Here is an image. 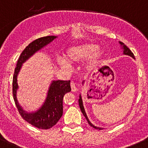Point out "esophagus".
I'll list each match as a JSON object with an SVG mask.
<instances>
[{"label":"esophagus","mask_w":148,"mask_h":148,"mask_svg":"<svg viewBox=\"0 0 148 148\" xmlns=\"http://www.w3.org/2000/svg\"><path fill=\"white\" fill-rule=\"evenodd\" d=\"M71 90H72L73 92H76V91H77V86H76L75 84L74 83H71Z\"/></svg>","instance_id":"esophagus-1"}]
</instances>
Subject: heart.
Masks as SVG:
<instances>
[{"mask_svg":"<svg viewBox=\"0 0 148 148\" xmlns=\"http://www.w3.org/2000/svg\"><path fill=\"white\" fill-rule=\"evenodd\" d=\"M103 55L102 48L92 43H84L73 46L65 52V60L58 59V63L62 68L69 67L68 63H77L89 57V64L90 66L95 65L100 61Z\"/></svg>","mask_w":148,"mask_h":148,"instance_id":"1","label":"heart"}]
</instances>
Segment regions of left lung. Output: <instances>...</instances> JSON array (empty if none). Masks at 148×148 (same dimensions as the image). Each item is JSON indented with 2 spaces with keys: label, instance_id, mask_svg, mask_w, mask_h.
<instances>
[{
  "label": "left lung",
  "instance_id": "left-lung-1",
  "mask_svg": "<svg viewBox=\"0 0 148 148\" xmlns=\"http://www.w3.org/2000/svg\"><path fill=\"white\" fill-rule=\"evenodd\" d=\"M120 45H122V48H123V53H124L125 55H127V56H130L132 58H135V56H134V54L132 53V51H131L129 49V48H127V47L126 46V45H125L124 43H123V42H120ZM80 97V98H79V100H78V103H79V106H80V110H81V112H83V115H84V116H85V118H86V120H87V121H88V124H89L90 126H92V127H94V128L98 129V130H102V129H103V128H101V127H96V126H95V125H92V123H91L90 122V120H88V117H87L86 113H85V110H84V107H83V100H82L81 95H80V97Z\"/></svg>",
  "mask_w": 148,
  "mask_h": 148
}]
</instances>
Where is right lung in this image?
<instances>
[{
  "instance_id": "1",
  "label": "right lung",
  "mask_w": 148,
  "mask_h": 148,
  "mask_svg": "<svg viewBox=\"0 0 148 148\" xmlns=\"http://www.w3.org/2000/svg\"><path fill=\"white\" fill-rule=\"evenodd\" d=\"M56 36H45L38 38L30 44L21 53L15 68L13 78V95L15 103L20 115L23 118L39 129L51 128L58 122L63 115V100L65 93L71 91L70 80H54L52 82L48 90L45 103L38 110L35 112H27L23 110L16 98V92L18 88L17 76L22 64L36 52L43 48L53 41Z\"/></svg>"
}]
</instances>
